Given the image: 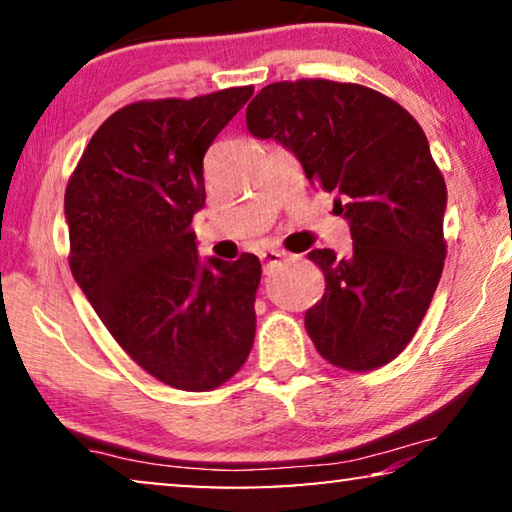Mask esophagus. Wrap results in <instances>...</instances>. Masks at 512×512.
<instances>
[{"instance_id": "1", "label": "esophagus", "mask_w": 512, "mask_h": 512, "mask_svg": "<svg viewBox=\"0 0 512 512\" xmlns=\"http://www.w3.org/2000/svg\"><path fill=\"white\" fill-rule=\"evenodd\" d=\"M284 256H286V251H282V249H263L261 254H258V258H261V261H263L265 272L272 270V268H275V265L282 263Z\"/></svg>"}]
</instances>
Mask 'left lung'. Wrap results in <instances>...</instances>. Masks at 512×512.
I'll list each match as a JSON object with an SVG mask.
<instances>
[{"label":"left lung","instance_id":"obj_1","mask_svg":"<svg viewBox=\"0 0 512 512\" xmlns=\"http://www.w3.org/2000/svg\"><path fill=\"white\" fill-rule=\"evenodd\" d=\"M247 130L277 139L349 221L352 251L314 249L326 291L305 312L317 352L366 373L417 333L443 275L445 179L415 118L359 83L279 81L247 107Z\"/></svg>","mask_w":512,"mask_h":512}]
</instances>
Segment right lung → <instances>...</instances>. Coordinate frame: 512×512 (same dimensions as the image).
Returning <instances> with one entry per match:
<instances>
[{"label": "right lung", "instance_id": "obj_1", "mask_svg": "<svg viewBox=\"0 0 512 512\" xmlns=\"http://www.w3.org/2000/svg\"><path fill=\"white\" fill-rule=\"evenodd\" d=\"M251 95L242 86L118 109L65 191L76 284L125 354L174 389L221 387L254 347L261 261L202 265L191 228L205 207V153Z\"/></svg>", "mask_w": 512, "mask_h": 512}]
</instances>
